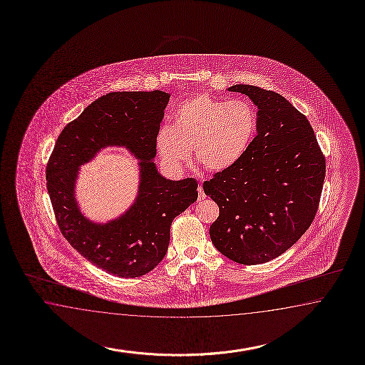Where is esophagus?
I'll use <instances>...</instances> for the list:
<instances>
[{
	"label": "esophagus",
	"mask_w": 365,
	"mask_h": 365,
	"mask_svg": "<svg viewBox=\"0 0 365 365\" xmlns=\"http://www.w3.org/2000/svg\"><path fill=\"white\" fill-rule=\"evenodd\" d=\"M197 191H199V196H197V200H199V202H202V200H204V199H205V194H204V190H202V187L199 186V188H197Z\"/></svg>",
	"instance_id": "34e87169"
}]
</instances>
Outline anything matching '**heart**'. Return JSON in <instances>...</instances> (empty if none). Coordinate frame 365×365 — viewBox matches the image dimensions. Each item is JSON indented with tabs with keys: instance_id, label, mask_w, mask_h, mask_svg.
Segmentation results:
<instances>
[{
	"instance_id": "heart-1",
	"label": "heart",
	"mask_w": 365,
	"mask_h": 365,
	"mask_svg": "<svg viewBox=\"0 0 365 365\" xmlns=\"http://www.w3.org/2000/svg\"><path fill=\"white\" fill-rule=\"evenodd\" d=\"M257 113L247 101L199 94L180 103L173 127L163 125L155 146L163 163L179 170L191 148L205 169L227 170L241 160L257 130Z\"/></svg>"
}]
</instances>
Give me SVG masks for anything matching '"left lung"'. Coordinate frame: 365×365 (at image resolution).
I'll use <instances>...</instances> for the list:
<instances>
[{"mask_svg":"<svg viewBox=\"0 0 365 365\" xmlns=\"http://www.w3.org/2000/svg\"><path fill=\"white\" fill-rule=\"evenodd\" d=\"M258 107L257 136L241 160L202 183L219 205L212 243L241 264H260L287 252L314 220L324 187V157L305 115L283 96L233 85Z\"/></svg>","mask_w":365,"mask_h":365,"instance_id":"8db88e82","label":"left lung"}]
</instances>
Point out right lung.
<instances>
[{
    "instance_id": "obj_1",
    "label": "right lung",
    "mask_w": 365,
    "mask_h": 365,
    "mask_svg": "<svg viewBox=\"0 0 365 365\" xmlns=\"http://www.w3.org/2000/svg\"><path fill=\"white\" fill-rule=\"evenodd\" d=\"M170 94L116 91L98 98L57 138L47 165V190L68 242L90 263L119 277L150 272L166 255L173 220L196 202L194 178L171 180L157 169L155 138ZM125 147L139 160L138 194L116 220H88L75 199L82 164L105 147Z\"/></svg>"
}]
</instances>
